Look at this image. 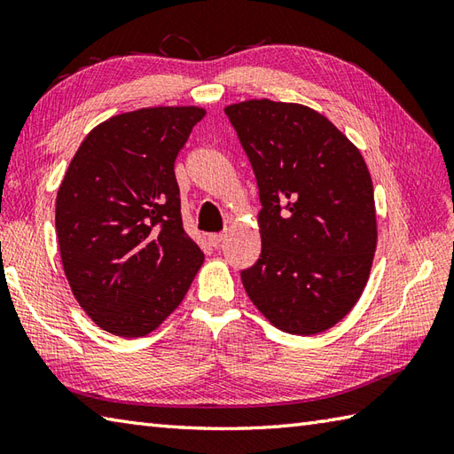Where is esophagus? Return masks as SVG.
I'll return each mask as SVG.
<instances>
[{
    "mask_svg": "<svg viewBox=\"0 0 454 454\" xmlns=\"http://www.w3.org/2000/svg\"><path fill=\"white\" fill-rule=\"evenodd\" d=\"M222 239H224V234H208V244L212 247H218L222 244Z\"/></svg>",
    "mask_w": 454,
    "mask_h": 454,
    "instance_id": "34e87169",
    "label": "esophagus"
}]
</instances>
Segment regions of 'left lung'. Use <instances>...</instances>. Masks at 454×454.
<instances>
[{
	"mask_svg": "<svg viewBox=\"0 0 454 454\" xmlns=\"http://www.w3.org/2000/svg\"><path fill=\"white\" fill-rule=\"evenodd\" d=\"M224 113L262 200V255L242 271L249 301L286 333L330 330L371 275L379 232L369 168L359 148L306 105L249 99Z\"/></svg>",
	"mask_w": 454,
	"mask_h": 454,
	"instance_id": "obj_1",
	"label": "left lung"
}]
</instances>
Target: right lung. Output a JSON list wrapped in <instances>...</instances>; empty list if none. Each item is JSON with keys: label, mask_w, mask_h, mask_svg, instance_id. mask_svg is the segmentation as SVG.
<instances>
[{"label": "right lung", "mask_w": 454, "mask_h": 454, "mask_svg": "<svg viewBox=\"0 0 454 454\" xmlns=\"http://www.w3.org/2000/svg\"><path fill=\"white\" fill-rule=\"evenodd\" d=\"M200 107H148L98 124L56 195L75 301L101 330L142 337L185 298L205 254L183 230L176 158Z\"/></svg>", "instance_id": "right-lung-1"}]
</instances>
